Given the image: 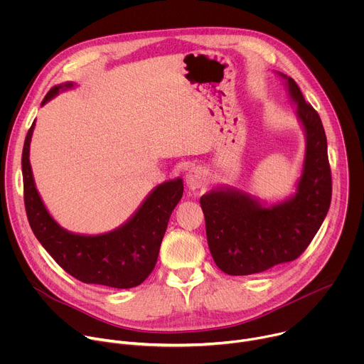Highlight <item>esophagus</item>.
<instances>
[{
	"mask_svg": "<svg viewBox=\"0 0 364 364\" xmlns=\"http://www.w3.org/2000/svg\"><path fill=\"white\" fill-rule=\"evenodd\" d=\"M209 183V177H207L205 171L200 167H193L191 170H188L187 176H186V184L188 187L190 191H198L201 188H204Z\"/></svg>",
	"mask_w": 364,
	"mask_h": 364,
	"instance_id": "obj_1",
	"label": "esophagus"
}]
</instances>
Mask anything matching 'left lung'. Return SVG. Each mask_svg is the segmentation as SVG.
<instances>
[{
    "instance_id": "obj_1",
    "label": "left lung",
    "mask_w": 364,
    "mask_h": 364,
    "mask_svg": "<svg viewBox=\"0 0 364 364\" xmlns=\"http://www.w3.org/2000/svg\"><path fill=\"white\" fill-rule=\"evenodd\" d=\"M295 105L305 152L295 191L267 201L230 186H216L201 198L205 235L219 269L252 275L296 259L323 225L331 201L327 138L318 114L305 102L292 77L275 72Z\"/></svg>"
}]
</instances>
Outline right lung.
Instances as JSON below:
<instances>
[{
	"label": "right lung",
	"instance_id": "right-lung-1",
	"mask_svg": "<svg viewBox=\"0 0 364 364\" xmlns=\"http://www.w3.org/2000/svg\"><path fill=\"white\" fill-rule=\"evenodd\" d=\"M66 82L51 87L44 107L59 93L75 89ZM36 121L23 148L24 203L33 233L50 256L73 278L111 288H134L152 272L174 207L183 196V178L167 180L154 187L132 216L119 228L99 235L75 233L62 228L47 210L36 187L30 164V142Z\"/></svg>",
	"mask_w": 364,
	"mask_h": 364
}]
</instances>
